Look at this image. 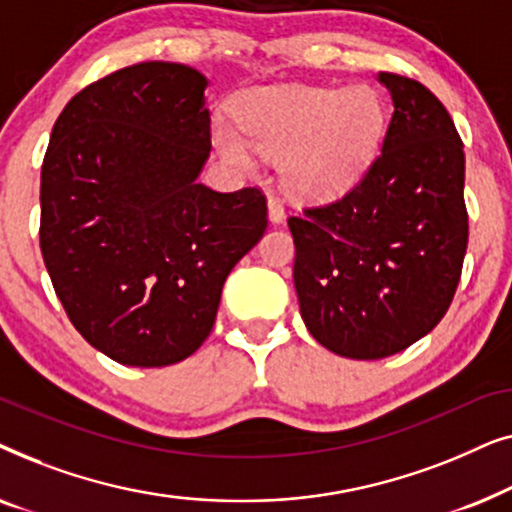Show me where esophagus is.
<instances>
[{
	"mask_svg": "<svg viewBox=\"0 0 512 512\" xmlns=\"http://www.w3.org/2000/svg\"><path fill=\"white\" fill-rule=\"evenodd\" d=\"M284 205L282 202H279L277 198H270L268 200V219L272 221V223H282L284 221Z\"/></svg>",
	"mask_w": 512,
	"mask_h": 512,
	"instance_id": "34e87169",
	"label": "esophagus"
}]
</instances>
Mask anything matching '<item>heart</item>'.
Returning a JSON list of instances; mask_svg holds the SVG:
<instances>
[{"label":"heart","mask_w":512,"mask_h":512,"mask_svg":"<svg viewBox=\"0 0 512 512\" xmlns=\"http://www.w3.org/2000/svg\"><path fill=\"white\" fill-rule=\"evenodd\" d=\"M237 121L214 118L223 160L254 172L258 153L279 160L291 195L310 202L352 193L380 156L389 128L384 97L370 86H261L237 100Z\"/></svg>","instance_id":"heart-1"}]
</instances>
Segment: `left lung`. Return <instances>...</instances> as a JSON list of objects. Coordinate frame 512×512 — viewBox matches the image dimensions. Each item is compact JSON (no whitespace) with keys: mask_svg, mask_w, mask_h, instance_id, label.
<instances>
[{"mask_svg":"<svg viewBox=\"0 0 512 512\" xmlns=\"http://www.w3.org/2000/svg\"><path fill=\"white\" fill-rule=\"evenodd\" d=\"M394 116L368 177L291 216L293 284L312 338L347 359H384L431 333L457 291L468 244L464 144L422 83L377 74Z\"/></svg>","mask_w":512,"mask_h":512,"instance_id":"1","label":"left lung"}]
</instances>
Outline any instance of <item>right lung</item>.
<instances>
[{
  "label": "right lung",
  "instance_id": "right-lung-1",
  "mask_svg": "<svg viewBox=\"0 0 512 512\" xmlns=\"http://www.w3.org/2000/svg\"><path fill=\"white\" fill-rule=\"evenodd\" d=\"M207 86L188 65L142 62L83 88L53 125L41 254L76 331L123 366L188 359L268 228L258 188L198 184L212 151Z\"/></svg>",
  "mask_w": 512,
  "mask_h": 512
}]
</instances>
